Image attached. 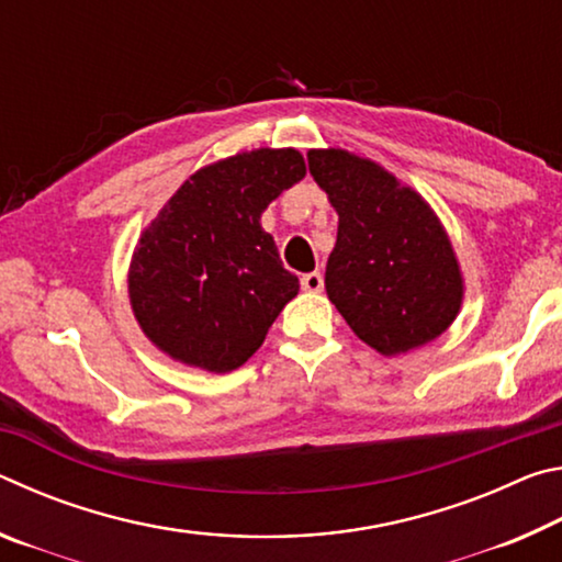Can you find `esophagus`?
<instances>
[{
	"label": "esophagus",
	"instance_id": "1",
	"mask_svg": "<svg viewBox=\"0 0 562 562\" xmlns=\"http://www.w3.org/2000/svg\"><path fill=\"white\" fill-rule=\"evenodd\" d=\"M300 284L304 292H322V288H325V278H322L319 272H307V274H302Z\"/></svg>",
	"mask_w": 562,
	"mask_h": 562
}]
</instances>
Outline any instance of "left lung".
Segmentation results:
<instances>
[{
	"instance_id": "1",
	"label": "left lung",
	"mask_w": 562,
	"mask_h": 562,
	"mask_svg": "<svg viewBox=\"0 0 562 562\" xmlns=\"http://www.w3.org/2000/svg\"><path fill=\"white\" fill-rule=\"evenodd\" d=\"M307 160L339 215L325 288L351 331L384 357L443 335L461 310L463 278L431 205L349 150L317 148Z\"/></svg>"
}]
</instances>
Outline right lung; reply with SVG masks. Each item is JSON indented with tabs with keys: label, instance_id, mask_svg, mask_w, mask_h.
I'll return each mask as SVG.
<instances>
[{
	"label": "right lung",
	"instance_id": "right-lung-1",
	"mask_svg": "<svg viewBox=\"0 0 562 562\" xmlns=\"http://www.w3.org/2000/svg\"><path fill=\"white\" fill-rule=\"evenodd\" d=\"M307 173L294 148H258L190 176L133 252L128 297L170 359L225 374L260 349L300 290L260 215Z\"/></svg>",
	"mask_w": 562,
	"mask_h": 562
}]
</instances>
